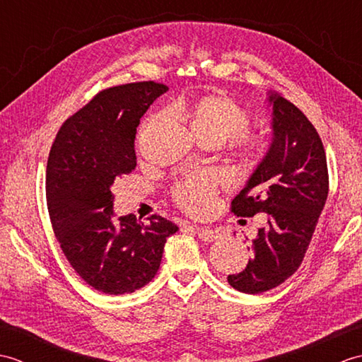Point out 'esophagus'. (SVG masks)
I'll list each match as a JSON object with an SVG mask.
<instances>
[{"instance_id": "esophagus-1", "label": "esophagus", "mask_w": 362, "mask_h": 362, "mask_svg": "<svg viewBox=\"0 0 362 362\" xmlns=\"http://www.w3.org/2000/svg\"><path fill=\"white\" fill-rule=\"evenodd\" d=\"M194 230L197 236L201 238L202 241H206V243H211V241H216L219 238V232L218 230L214 228H210V227H199V226H191Z\"/></svg>"}]
</instances>
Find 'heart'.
<instances>
[{"label": "heart", "mask_w": 362, "mask_h": 362, "mask_svg": "<svg viewBox=\"0 0 362 362\" xmlns=\"http://www.w3.org/2000/svg\"><path fill=\"white\" fill-rule=\"evenodd\" d=\"M169 113L177 121L185 122L197 140L224 143L233 138L235 157L244 169H252L267 151L264 135L249 132L250 115L241 104L226 95H205L201 98L182 96L169 105ZM168 113L158 112L146 118L141 132L160 121ZM219 180L216 174L202 171L187 175L173 189L175 204L191 214L209 213L218 194Z\"/></svg>", "instance_id": "b5f03b06"}]
</instances>
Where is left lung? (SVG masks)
Segmentation results:
<instances>
[{
	"label": "left lung",
	"mask_w": 362,
	"mask_h": 362,
	"mask_svg": "<svg viewBox=\"0 0 362 362\" xmlns=\"http://www.w3.org/2000/svg\"><path fill=\"white\" fill-rule=\"evenodd\" d=\"M272 143L250 179L232 201L236 216L267 213V226L252 241L253 257L241 272L228 275L245 294L274 289L294 274L328 196L325 149L310 119L288 99L269 93Z\"/></svg>",
	"instance_id": "obj_1"
}]
</instances>
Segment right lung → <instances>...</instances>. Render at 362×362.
<instances>
[{
	"instance_id": "add662e5",
	"label": "right lung",
	"mask_w": 362,
	"mask_h": 362,
	"mask_svg": "<svg viewBox=\"0 0 362 362\" xmlns=\"http://www.w3.org/2000/svg\"><path fill=\"white\" fill-rule=\"evenodd\" d=\"M168 90L153 81L99 91L56 135L46 166V202L66 259L104 294H130L156 276L166 238L179 227L161 216L115 218L112 185L136 166L135 134Z\"/></svg>"
}]
</instances>
